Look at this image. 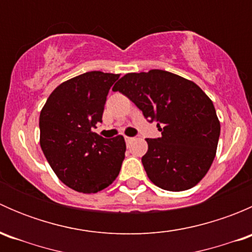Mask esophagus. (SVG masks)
Segmentation results:
<instances>
[{
    "label": "esophagus",
    "instance_id": "34e87169",
    "mask_svg": "<svg viewBox=\"0 0 252 252\" xmlns=\"http://www.w3.org/2000/svg\"><path fill=\"white\" fill-rule=\"evenodd\" d=\"M134 140V138H130V136H126V144H130L131 141Z\"/></svg>",
    "mask_w": 252,
    "mask_h": 252
}]
</instances>
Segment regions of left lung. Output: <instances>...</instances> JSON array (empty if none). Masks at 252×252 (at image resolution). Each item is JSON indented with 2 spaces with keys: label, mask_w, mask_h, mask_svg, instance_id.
Instances as JSON below:
<instances>
[{
  "label": "left lung",
  "mask_w": 252,
  "mask_h": 252,
  "mask_svg": "<svg viewBox=\"0 0 252 252\" xmlns=\"http://www.w3.org/2000/svg\"><path fill=\"white\" fill-rule=\"evenodd\" d=\"M130 98L162 136L146 139L141 161L149 179L169 191H184L210 169L220 133L211 98L194 81L161 69L128 73L112 89Z\"/></svg>",
  "instance_id": "8db88e82"
}]
</instances>
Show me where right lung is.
Wrapping results in <instances>:
<instances>
[{"label":"right lung","instance_id":"1","mask_svg":"<svg viewBox=\"0 0 252 252\" xmlns=\"http://www.w3.org/2000/svg\"><path fill=\"white\" fill-rule=\"evenodd\" d=\"M119 74L98 70L63 81L40 113V145L58 179L70 189L94 194L118 177L126 156L122 135L105 139L94 133L107 94Z\"/></svg>","mask_w":252,"mask_h":252}]
</instances>
